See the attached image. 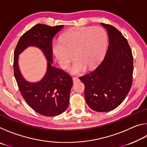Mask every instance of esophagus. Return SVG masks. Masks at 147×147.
Instances as JSON below:
<instances>
[{"instance_id":"1","label":"esophagus","mask_w":147,"mask_h":147,"mask_svg":"<svg viewBox=\"0 0 147 147\" xmlns=\"http://www.w3.org/2000/svg\"><path fill=\"white\" fill-rule=\"evenodd\" d=\"M73 83H76V82H78L80 81V80L77 78V77H73Z\"/></svg>"}]
</instances>
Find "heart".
Wrapping results in <instances>:
<instances>
[{
	"label": "heart",
	"instance_id": "heart-1",
	"mask_svg": "<svg viewBox=\"0 0 147 147\" xmlns=\"http://www.w3.org/2000/svg\"><path fill=\"white\" fill-rule=\"evenodd\" d=\"M106 46L107 34L102 28L78 27L68 30L62 35L61 41L54 42L53 53L63 69L68 67L74 57L76 61L71 71L79 74L100 63Z\"/></svg>",
	"mask_w": 147,
	"mask_h": 147
}]
</instances>
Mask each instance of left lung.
I'll list each match as a JSON object with an SVG mask.
<instances>
[{"label":"left lung","instance_id":"1","mask_svg":"<svg viewBox=\"0 0 147 147\" xmlns=\"http://www.w3.org/2000/svg\"><path fill=\"white\" fill-rule=\"evenodd\" d=\"M106 28L109 45L103 60L94 71L79 77L85 86V98L89 108L98 112L111 111L123 102L132 85L134 61L130 45L112 25Z\"/></svg>","mask_w":147,"mask_h":147}]
</instances>
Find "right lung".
<instances>
[{
	"label": "right lung",
	"instance_id": "add662e5",
	"mask_svg": "<svg viewBox=\"0 0 147 147\" xmlns=\"http://www.w3.org/2000/svg\"><path fill=\"white\" fill-rule=\"evenodd\" d=\"M63 28V25L36 24L20 38L14 51V76L21 95L30 108L44 116L58 115L64 112L69 106L73 78L68 73L51 65L53 39ZM30 46L40 48L48 60L46 75L37 83L26 82L22 76L18 66V54Z\"/></svg>",
	"mask_w": 147,
	"mask_h": 147
}]
</instances>
